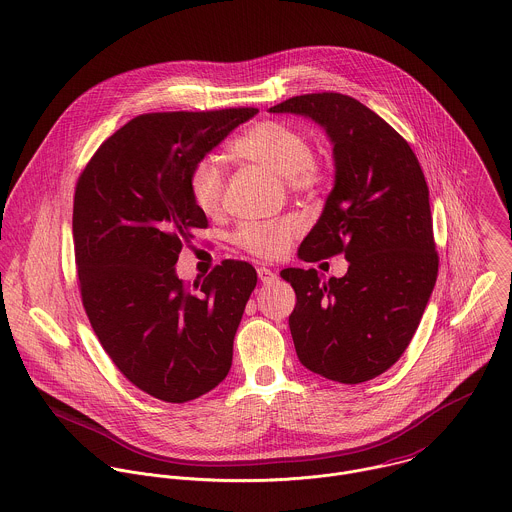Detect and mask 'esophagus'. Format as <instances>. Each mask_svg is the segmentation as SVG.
Instances as JSON below:
<instances>
[{
	"mask_svg": "<svg viewBox=\"0 0 512 512\" xmlns=\"http://www.w3.org/2000/svg\"><path fill=\"white\" fill-rule=\"evenodd\" d=\"M258 278H260L262 284H272V282L276 280V274H274L270 268L260 266V268H258Z\"/></svg>",
	"mask_w": 512,
	"mask_h": 512,
	"instance_id": "esophagus-1",
	"label": "esophagus"
}]
</instances>
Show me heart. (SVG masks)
I'll return each mask as SVG.
<instances>
[{"label": "heart", "instance_id": "obj_1", "mask_svg": "<svg viewBox=\"0 0 512 512\" xmlns=\"http://www.w3.org/2000/svg\"><path fill=\"white\" fill-rule=\"evenodd\" d=\"M232 153L236 159L286 178L296 190L312 188L318 182L312 145L304 133L290 125L276 121L258 123L234 143ZM188 188L196 208L204 214H214L222 202V169L210 159L196 163L188 178ZM298 232L300 226L292 218L280 222H248L236 232V240L256 256L278 258L290 248Z\"/></svg>", "mask_w": 512, "mask_h": 512}]
</instances>
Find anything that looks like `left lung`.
Returning a JSON list of instances; mask_svg holds the SVG:
<instances>
[{
    "label": "left lung",
    "instance_id": "8db88e82",
    "mask_svg": "<svg viewBox=\"0 0 512 512\" xmlns=\"http://www.w3.org/2000/svg\"><path fill=\"white\" fill-rule=\"evenodd\" d=\"M270 113L300 115L326 131L334 188L298 258L343 252L345 276L314 268L280 276L296 292L290 332L300 363L332 381L361 383L407 349L437 280L429 188L405 139L341 93L292 97Z\"/></svg>",
    "mask_w": 512,
    "mask_h": 512
}]
</instances>
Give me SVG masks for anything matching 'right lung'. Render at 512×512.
Masks as SVG:
<instances>
[{
  "instance_id": "right-lung-1",
  "label": "right lung",
  "mask_w": 512,
  "mask_h": 512,
  "mask_svg": "<svg viewBox=\"0 0 512 512\" xmlns=\"http://www.w3.org/2000/svg\"><path fill=\"white\" fill-rule=\"evenodd\" d=\"M256 113L141 115L99 147L75 188L73 244L89 322L121 373L167 403L224 381L258 282L240 260H224L194 286L174 266L182 244L208 226L190 172Z\"/></svg>"
}]
</instances>
